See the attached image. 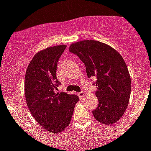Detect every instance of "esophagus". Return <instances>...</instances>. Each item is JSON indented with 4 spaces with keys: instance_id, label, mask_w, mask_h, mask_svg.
Instances as JSON below:
<instances>
[{
    "instance_id": "obj_1",
    "label": "esophagus",
    "mask_w": 151,
    "mask_h": 151,
    "mask_svg": "<svg viewBox=\"0 0 151 151\" xmlns=\"http://www.w3.org/2000/svg\"><path fill=\"white\" fill-rule=\"evenodd\" d=\"M77 95L79 96V97H80V99H82L83 96H84L85 93L83 92H80V93H77Z\"/></svg>"
}]
</instances>
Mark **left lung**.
I'll use <instances>...</instances> for the list:
<instances>
[{
  "label": "left lung",
  "mask_w": 151,
  "mask_h": 151,
  "mask_svg": "<svg viewBox=\"0 0 151 151\" xmlns=\"http://www.w3.org/2000/svg\"><path fill=\"white\" fill-rule=\"evenodd\" d=\"M69 51L85 66L88 78H94L99 100L92 111L97 121L113 124L126 111L131 95V77L123 57L112 47L94 40L75 42Z\"/></svg>",
  "instance_id": "obj_1"
}]
</instances>
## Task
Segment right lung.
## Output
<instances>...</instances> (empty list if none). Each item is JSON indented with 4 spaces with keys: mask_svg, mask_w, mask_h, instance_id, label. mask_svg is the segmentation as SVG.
<instances>
[{
    "mask_svg": "<svg viewBox=\"0 0 151 151\" xmlns=\"http://www.w3.org/2000/svg\"><path fill=\"white\" fill-rule=\"evenodd\" d=\"M66 48V45H58L36 53L25 77V95L30 112L39 125L53 134L68 126L79 101L74 94L55 92L60 85L56 77L58 62Z\"/></svg>",
    "mask_w": 151,
    "mask_h": 151,
    "instance_id": "right-lung-1",
    "label": "right lung"
}]
</instances>
